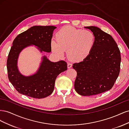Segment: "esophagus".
Instances as JSON below:
<instances>
[{
    "mask_svg": "<svg viewBox=\"0 0 129 129\" xmlns=\"http://www.w3.org/2000/svg\"><path fill=\"white\" fill-rule=\"evenodd\" d=\"M72 67V64L71 63H68L67 64V67L68 68H71Z\"/></svg>",
    "mask_w": 129,
    "mask_h": 129,
    "instance_id": "esophagus-1",
    "label": "esophagus"
}]
</instances>
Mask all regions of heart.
<instances>
[{
  "label": "heart",
  "mask_w": 129,
  "mask_h": 129,
  "mask_svg": "<svg viewBox=\"0 0 129 129\" xmlns=\"http://www.w3.org/2000/svg\"><path fill=\"white\" fill-rule=\"evenodd\" d=\"M56 41L51 42L53 53L59 57H63L67 50L68 57L80 62L90 54L96 43L95 34L89 30L77 29L67 26L58 30L55 34Z\"/></svg>",
  "instance_id": "obj_1"
}]
</instances>
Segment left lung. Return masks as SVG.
<instances>
[{"label": "left lung", "instance_id": "left-lung-1", "mask_svg": "<svg viewBox=\"0 0 129 129\" xmlns=\"http://www.w3.org/2000/svg\"><path fill=\"white\" fill-rule=\"evenodd\" d=\"M85 28L95 34L96 43L85 59L73 64L77 72L74 88L82 96H91L114 86L119 74L121 57L117 45L110 34L95 26Z\"/></svg>", "mask_w": 129, "mask_h": 129}]
</instances>
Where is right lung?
<instances>
[{"label": "right lung", "mask_w": 129, "mask_h": 129, "mask_svg": "<svg viewBox=\"0 0 129 129\" xmlns=\"http://www.w3.org/2000/svg\"><path fill=\"white\" fill-rule=\"evenodd\" d=\"M53 26H34L19 34L14 39L7 60V69L10 82L20 93L35 99H43L52 94L57 76L67 69V62L50 61L44 56L40 67L34 75L25 76L19 72L17 61L21 50L30 45L40 51L51 52Z\"/></svg>", "instance_id": "right-lung-1"}]
</instances>
